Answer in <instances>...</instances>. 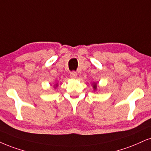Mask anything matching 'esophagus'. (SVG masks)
<instances>
[{
    "instance_id": "esophagus-1",
    "label": "esophagus",
    "mask_w": 151,
    "mask_h": 151,
    "mask_svg": "<svg viewBox=\"0 0 151 151\" xmlns=\"http://www.w3.org/2000/svg\"><path fill=\"white\" fill-rule=\"evenodd\" d=\"M70 76L71 78L75 79L76 78V77H77V73L76 71H71L70 73Z\"/></svg>"
}]
</instances>
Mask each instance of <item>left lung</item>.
Wrapping results in <instances>:
<instances>
[{"mask_svg":"<svg viewBox=\"0 0 151 151\" xmlns=\"http://www.w3.org/2000/svg\"><path fill=\"white\" fill-rule=\"evenodd\" d=\"M93 87H94V90H96V84H94V85H93Z\"/></svg>","mask_w":151,"mask_h":151,"instance_id":"8db88e82","label":"left lung"}]
</instances>
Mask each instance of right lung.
<instances>
[{
	"mask_svg": "<svg viewBox=\"0 0 151 151\" xmlns=\"http://www.w3.org/2000/svg\"><path fill=\"white\" fill-rule=\"evenodd\" d=\"M56 86H57V85H56Z\"/></svg>",
	"mask_w": 151,
	"mask_h": 151,
	"instance_id": "obj_1",
	"label": "right lung"
}]
</instances>
